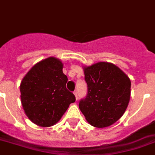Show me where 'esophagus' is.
<instances>
[{"label": "esophagus", "mask_w": 155, "mask_h": 155, "mask_svg": "<svg viewBox=\"0 0 155 155\" xmlns=\"http://www.w3.org/2000/svg\"><path fill=\"white\" fill-rule=\"evenodd\" d=\"M74 94L76 100H78V92H77V91H74Z\"/></svg>", "instance_id": "34e87169"}]
</instances>
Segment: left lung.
Returning <instances> with one entry per match:
<instances>
[{
	"label": "left lung",
	"instance_id": "8db88e82",
	"mask_svg": "<svg viewBox=\"0 0 155 155\" xmlns=\"http://www.w3.org/2000/svg\"><path fill=\"white\" fill-rule=\"evenodd\" d=\"M84 73L88 93L79 103L81 111L92 126L113 125L129 105L130 79L116 65L107 62L84 67Z\"/></svg>",
	"mask_w": 155,
	"mask_h": 155
}]
</instances>
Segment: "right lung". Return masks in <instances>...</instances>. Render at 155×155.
Returning <instances> with one entry per match:
<instances>
[{
	"label": "right lung",
	"instance_id": "add662e5",
	"mask_svg": "<svg viewBox=\"0 0 155 155\" xmlns=\"http://www.w3.org/2000/svg\"><path fill=\"white\" fill-rule=\"evenodd\" d=\"M59 59L48 57L36 63L22 78L21 102L30 121L41 127L52 126L64 114L74 95L67 90V77Z\"/></svg>",
	"mask_w": 155,
	"mask_h": 155
}]
</instances>
